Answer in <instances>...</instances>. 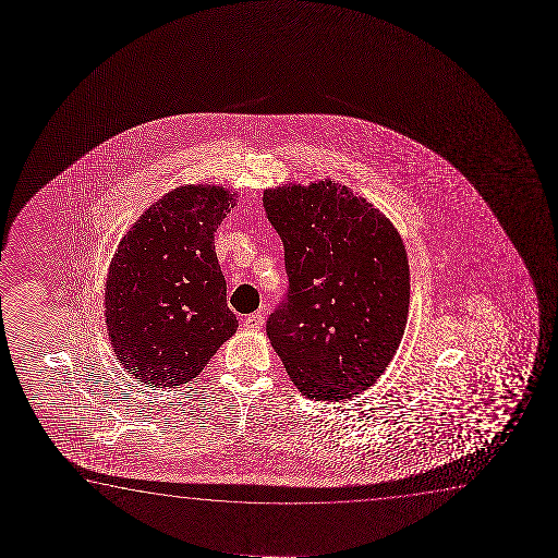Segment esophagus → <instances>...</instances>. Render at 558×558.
Instances as JSON below:
<instances>
[{
	"label": "esophagus",
	"instance_id": "34e87169",
	"mask_svg": "<svg viewBox=\"0 0 558 558\" xmlns=\"http://www.w3.org/2000/svg\"><path fill=\"white\" fill-rule=\"evenodd\" d=\"M263 324H265V316L260 313H253L250 316H245L244 328L250 329V331H257V329L263 328Z\"/></svg>",
	"mask_w": 558,
	"mask_h": 558
}]
</instances>
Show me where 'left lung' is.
Segmentation results:
<instances>
[{"instance_id": "8db88e82", "label": "left lung", "mask_w": 558, "mask_h": 558, "mask_svg": "<svg viewBox=\"0 0 558 558\" xmlns=\"http://www.w3.org/2000/svg\"><path fill=\"white\" fill-rule=\"evenodd\" d=\"M282 238L288 293L267 336L301 395L344 400L372 387L404 336L410 265L392 222L331 179L263 192Z\"/></svg>"}]
</instances>
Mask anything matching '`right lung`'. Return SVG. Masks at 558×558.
<instances>
[{
    "label": "right lung",
    "instance_id": "add662e5",
    "mask_svg": "<svg viewBox=\"0 0 558 558\" xmlns=\"http://www.w3.org/2000/svg\"><path fill=\"white\" fill-rule=\"evenodd\" d=\"M236 194L214 184H184L148 207L122 238L108 267V337L135 379L179 387L199 375L238 320L215 232Z\"/></svg>",
    "mask_w": 558,
    "mask_h": 558
}]
</instances>
